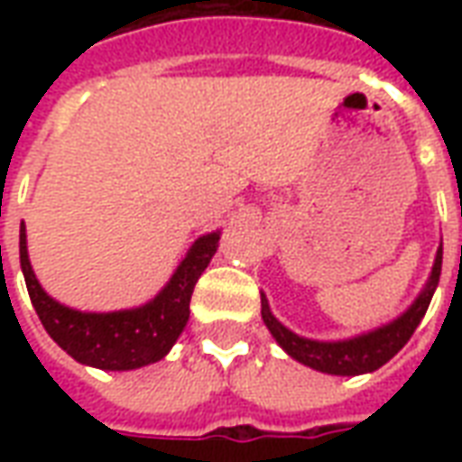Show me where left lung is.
Masks as SVG:
<instances>
[{
  "mask_svg": "<svg viewBox=\"0 0 462 462\" xmlns=\"http://www.w3.org/2000/svg\"><path fill=\"white\" fill-rule=\"evenodd\" d=\"M440 264H443V247H438L436 264L430 272L426 290L420 291V297L413 301V307L398 317L396 321H391L381 329L356 337L348 341H311L301 339L294 331L287 327H282L280 321L272 317L270 304L262 297V319L267 324V329L272 331V337L280 341V346L290 354L291 358H297L304 366L317 368L324 374H334V376H356V374H368L376 371L386 361L396 356L401 348L406 346V341L413 337V331L420 324V319L426 317L428 304L433 300V291L440 280Z\"/></svg>",
  "mask_w": 462,
  "mask_h": 462,
  "instance_id": "1",
  "label": "left lung"
}]
</instances>
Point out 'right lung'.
I'll return each instance as SVG.
<instances>
[{
  "mask_svg": "<svg viewBox=\"0 0 462 462\" xmlns=\"http://www.w3.org/2000/svg\"><path fill=\"white\" fill-rule=\"evenodd\" d=\"M220 235L212 232L192 245L188 257L175 270L168 287L148 301L145 307L111 314H86L69 310L54 301L42 284L36 282L29 254H26L24 225L19 230V260L24 272L26 290L32 297L39 319L46 334L64 348L69 356L86 366L106 368V371H128L141 368L152 361H161L190 317V297L195 282L200 280L212 254L217 252Z\"/></svg>",
  "mask_w": 462,
  "mask_h": 462,
  "instance_id": "obj_1",
  "label": "right lung"
}]
</instances>
